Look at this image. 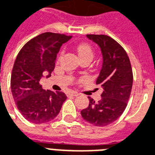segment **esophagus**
<instances>
[{
    "instance_id": "obj_1",
    "label": "esophagus",
    "mask_w": 155,
    "mask_h": 155,
    "mask_svg": "<svg viewBox=\"0 0 155 155\" xmlns=\"http://www.w3.org/2000/svg\"><path fill=\"white\" fill-rule=\"evenodd\" d=\"M68 94H70V95H73V96H77L79 95V93H77L76 91H69L68 92Z\"/></svg>"
}]
</instances>
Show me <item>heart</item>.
<instances>
[{"mask_svg":"<svg viewBox=\"0 0 155 155\" xmlns=\"http://www.w3.org/2000/svg\"><path fill=\"white\" fill-rule=\"evenodd\" d=\"M76 51H77L78 54H79V56H80L81 59V58L86 57V56L93 57V51H92L91 47L88 44L84 43V44L79 45L77 46Z\"/></svg>","mask_w":155,"mask_h":155,"instance_id":"obj_1","label":"heart"}]
</instances>
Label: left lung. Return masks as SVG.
I'll return each mask as SVG.
<instances>
[{
  "label": "left lung",
  "instance_id": "1",
  "mask_svg": "<svg viewBox=\"0 0 155 155\" xmlns=\"http://www.w3.org/2000/svg\"><path fill=\"white\" fill-rule=\"evenodd\" d=\"M98 45L102 54V67L96 84L103 89L98 102L89 96L90 104L81 110L82 118L95 126H106L123 114L130 99L133 73L130 59L124 48L110 36L87 35Z\"/></svg>",
  "mask_w": 155,
  "mask_h": 155
}]
</instances>
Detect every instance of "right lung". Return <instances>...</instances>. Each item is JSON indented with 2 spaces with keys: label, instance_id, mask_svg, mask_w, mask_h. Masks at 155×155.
I'll list each match as a JSON object with an SVG mask.
<instances>
[{
  "label": "right lung",
  "instance_id": "1",
  "mask_svg": "<svg viewBox=\"0 0 155 155\" xmlns=\"http://www.w3.org/2000/svg\"><path fill=\"white\" fill-rule=\"evenodd\" d=\"M71 36L45 32L31 39L15 59L11 78L13 98L19 111L34 124H44L57 116L66 100L63 92L44 90L40 81L54 71L60 48Z\"/></svg>",
  "mask_w": 155,
  "mask_h": 155
}]
</instances>
